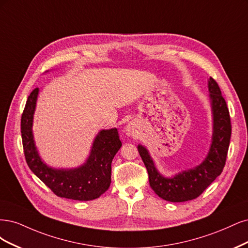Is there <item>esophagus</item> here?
Segmentation results:
<instances>
[{
    "label": "esophagus",
    "mask_w": 248,
    "mask_h": 248,
    "mask_svg": "<svg viewBox=\"0 0 248 248\" xmlns=\"http://www.w3.org/2000/svg\"><path fill=\"white\" fill-rule=\"evenodd\" d=\"M126 134L129 136H134L135 135V132H134V129L132 126H127L126 127Z\"/></svg>",
    "instance_id": "34e87169"
}]
</instances>
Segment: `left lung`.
Here are the masks:
<instances>
[{"label":"left lung","instance_id":"obj_1","mask_svg":"<svg viewBox=\"0 0 248 248\" xmlns=\"http://www.w3.org/2000/svg\"><path fill=\"white\" fill-rule=\"evenodd\" d=\"M208 87L213 113V135L209 154L201 165L172 178H166L157 172L147 149L138 145V151L148 173L149 185L155 193L166 201L186 202L198 198L219 176L226 165L232 134L229 108L217 82L212 77L208 81Z\"/></svg>","mask_w":248,"mask_h":248}]
</instances>
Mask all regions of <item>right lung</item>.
Returning <instances> with one entry per match:
<instances>
[{
	"mask_svg": "<svg viewBox=\"0 0 248 248\" xmlns=\"http://www.w3.org/2000/svg\"><path fill=\"white\" fill-rule=\"evenodd\" d=\"M38 93L39 90L35 89L30 93L20 123L23 153L29 168L58 197L78 201L99 198L110 186L111 163L122 147L117 130H103L98 134L91 155L81 167L72 170L52 169L40 158L31 132Z\"/></svg>",
	"mask_w": 248,
	"mask_h": 248,
	"instance_id": "add662e5",
	"label": "right lung"
}]
</instances>
